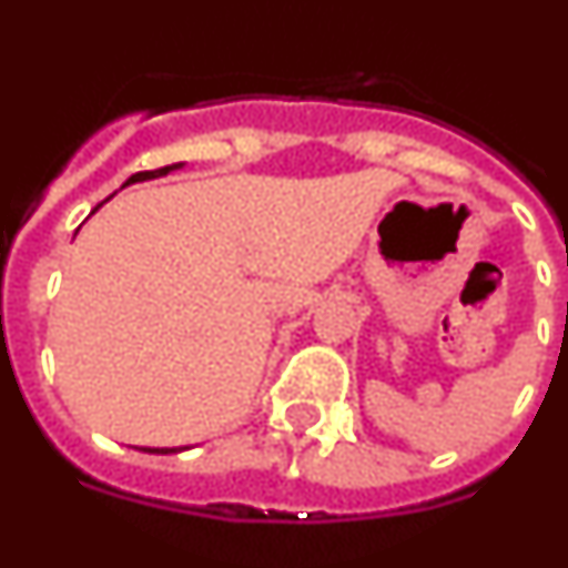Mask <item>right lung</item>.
I'll list each match as a JSON object with an SVG mask.
<instances>
[{
	"label": "right lung",
	"mask_w": 568,
	"mask_h": 568,
	"mask_svg": "<svg viewBox=\"0 0 568 568\" xmlns=\"http://www.w3.org/2000/svg\"><path fill=\"white\" fill-rule=\"evenodd\" d=\"M184 168V162H179V164H170V168H162V170H148V173H133L128 179V182L122 184V187H128V184H135V182H150V179H159V175H168V173H173V170H182ZM99 207H102V204H99ZM97 207V210H99ZM97 210H93V213H97ZM144 453H153V455H170V453H179V449H170V446H164V449H144Z\"/></svg>",
	"instance_id": "right-lung-1"
}]
</instances>
